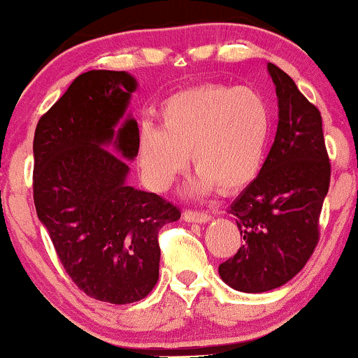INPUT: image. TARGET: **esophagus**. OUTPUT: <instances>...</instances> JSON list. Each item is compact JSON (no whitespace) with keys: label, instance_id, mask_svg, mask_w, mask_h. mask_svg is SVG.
Returning <instances> with one entry per match:
<instances>
[{"label":"esophagus","instance_id":"34e87169","mask_svg":"<svg viewBox=\"0 0 358 358\" xmlns=\"http://www.w3.org/2000/svg\"><path fill=\"white\" fill-rule=\"evenodd\" d=\"M183 219L187 222H196V224H205V222H208L212 219L210 215H208L207 212H199V210H185L183 212Z\"/></svg>","mask_w":358,"mask_h":358}]
</instances>
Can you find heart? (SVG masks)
Wrapping results in <instances>:
<instances>
[{"label":"heart","instance_id":"b5f03b06","mask_svg":"<svg viewBox=\"0 0 358 358\" xmlns=\"http://www.w3.org/2000/svg\"><path fill=\"white\" fill-rule=\"evenodd\" d=\"M162 127L143 122L138 163L148 187L166 192L192 153L193 190L231 193L256 178L271 134V109L257 89L203 84L163 102Z\"/></svg>","mask_w":358,"mask_h":358}]
</instances>
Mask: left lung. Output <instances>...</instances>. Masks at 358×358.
<instances>
[{
  "instance_id": "left-lung-1",
  "label": "left lung",
  "mask_w": 358,
  "mask_h": 358,
  "mask_svg": "<svg viewBox=\"0 0 358 358\" xmlns=\"http://www.w3.org/2000/svg\"><path fill=\"white\" fill-rule=\"evenodd\" d=\"M276 138L256 178L234 200L244 244L219 266L220 278L244 293L282 286L305 268L320 241V213L330 187L331 165L324 146L322 114L274 64Z\"/></svg>"
}]
</instances>
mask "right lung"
<instances>
[{
  "label": "right lung",
  "instance_id": "1",
  "mask_svg": "<svg viewBox=\"0 0 358 358\" xmlns=\"http://www.w3.org/2000/svg\"><path fill=\"white\" fill-rule=\"evenodd\" d=\"M136 80L89 71L40 117L34 138V200L62 266L80 291L127 305L151 293L159 273L158 234L182 212L126 185L138 155V122L124 116ZM114 144L121 157L105 148Z\"/></svg>",
  "mask_w": 358,
  "mask_h": 358
}]
</instances>
